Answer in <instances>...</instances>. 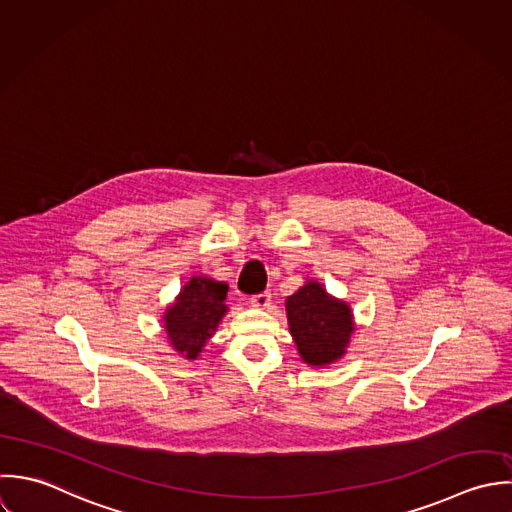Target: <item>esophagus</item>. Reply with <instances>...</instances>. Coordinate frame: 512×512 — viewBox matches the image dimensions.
<instances>
[{"instance_id": "obj_1", "label": "esophagus", "mask_w": 512, "mask_h": 512, "mask_svg": "<svg viewBox=\"0 0 512 512\" xmlns=\"http://www.w3.org/2000/svg\"><path fill=\"white\" fill-rule=\"evenodd\" d=\"M270 302H272V296H270L268 292L258 294V296H254V298H250V304H252L254 308H258V310H266V308L270 306Z\"/></svg>"}]
</instances>
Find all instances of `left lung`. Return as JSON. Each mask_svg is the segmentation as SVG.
I'll return each mask as SVG.
<instances>
[{
	"instance_id": "1",
	"label": "left lung",
	"mask_w": 512,
	"mask_h": 512,
	"mask_svg": "<svg viewBox=\"0 0 512 512\" xmlns=\"http://www.w3.org/2000/svg\"><path fill=\"white\" fill-rule=\"evenodd\" d=\"M292 340L304 363L328 367L347 353L355 334L351 306L332 296L318 280H306L286 300Z\"/></svg>"
}]
</instances>
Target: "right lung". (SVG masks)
<instances>
[{
  "label": "right lung",
  "instance_id": "add662e5",
  "mask_svg": "<svg viewBox=\"0 0 512 512\" xmlns=\"http://www.w3.org/2000/svg\"><path fill=\"white\" fill-rule=\"evenodd\" d=\"M228 284L204 274L192 276L163 314V326L172 349L194 361L204 345L216 334V328L228 314Z\"/></svg>",
  "mask_w": 512,
  "mask_h": 512
}]
</instances>
